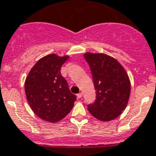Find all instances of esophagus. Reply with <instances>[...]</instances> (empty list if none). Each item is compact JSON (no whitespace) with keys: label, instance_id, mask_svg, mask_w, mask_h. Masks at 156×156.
I'll list each match as a JSON object with an SVG mask.
<instances>
[{"label":"esophagus","instance_id":"1","mask_svg":"<svg viewBox=\"0 0 156 156\" xmlns=\"http://www.w3.org/2000/svg\"><path fill=\"white\" fill-rule=\"evenodd\" d=\"M82 96H83V93H78V95H77V97H78V99L82 98Z\"/></svg>","mask_w":156,"mask_h":156}]
</instances>
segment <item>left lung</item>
<instances>
[{"instance_id": "8db88e82", "label": "left lung", "mask_w": 156, "mask_h": 156, "mask_svg": "<svg viewBox=\"0 0 156 156\" xmlns=\"http://www.w3.org/2000/svg\"><path fill=\"white\" fill-rule=\"evenodd\" d=\"M90 66L96 100L88 104V111L98 120L110 121L125 110L130 95V82L123 66L104 53L84 54Z\"/></svg>"}]
</instances>
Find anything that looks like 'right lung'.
<instances>
[{"mask_svg":"<svg viewBox=\"0 0 156 156\" xmlns=\"http://www.w3.org/2000/svg\"><path fill=\"white\" fill-rule=\"evenodd\" d=\"M69 56L49 54L40 59L28 73L25 93L30 108L44 121L55 123L69 113L76 95L61 74Z\"/></svg>","mask_w":156,"mask_h":156,"instance_id":"1","label":"right lung"}]
</instances>
